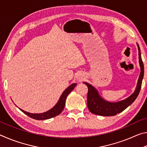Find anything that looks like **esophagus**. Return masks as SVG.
I'll return each mask as SVG.
<instances>
[{"instance_id":"34e87169","label":"esophagus","mask_w":147,"mask_h":147,"mask_svg":"<svg viewBox=\"0 0 147 147\" xmlns=\"http://www.w3.org/2000/svg\"><path fill=\"white\" fill-rule=\"evenodd\" d=\"M84 79V77L82 76V75H78V80L79 81H82Z\"/></svg>"}]
</instances>
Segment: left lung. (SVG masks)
<instances>
[{"mask_svg":"<svg viewBox=\"0 0 147 147\" xmlns=\"http://www.w3.org/2000/svg\"><path fill=\"white\" fill-rule=\"evenodd\" d=\"M139 50V60L141 67V73L139 75L138 82L137 84L136 89L134 93L125 100L118 102H109L104 100L99 96L98 91L93 86L87 82H84L88 86V101L87 105L89 110L92 113L101 116H113L124 111L126 108L131 105L136 98L140 91L142 84V80L144 76V65L141 59L140 49L138 45Z\"/></svg>","mask_w":147,"mask_h":147,"instance_id":"obj_1","label":"left lung"}]
</instances>
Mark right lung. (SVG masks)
<instances>
[{
  "mask_svg": "<svg viewBox=\"0 0 147 147\" xmlns=\"http://www.w3.org/2000/svg\"><path fill=\"white\" fill-rule=\"evenodd\" d=\"M76 86V84H73L71 85L69 88H67L65 90L63 91V93L59 98V100L57 104L54 106L53 108L50 109L49 111H47V112H45L43 113H30L28 112H26V111L23 110V109H21V111H23L24 113H25L26 115L29 116L30 117H31L34 119H36V120H45V119H49L51 118L54 117L57 115H59L61 113V111H63V109L65 105V100L66 98L67 97L68 94L71 93V91L75 88Z\"/></svg>",
  "mask_w": 147,
  "mask_h": 147,
  "instance_id": "obj_1",
  "label": "right lung"
}]
</instances>
